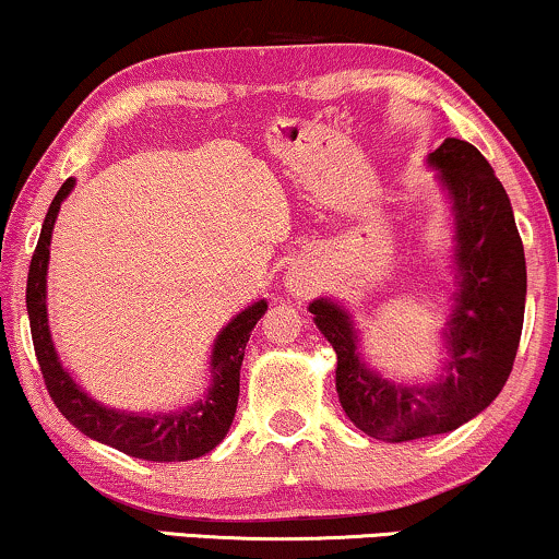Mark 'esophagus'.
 <instances>
[{"instance_id": "obj_1", "label": "esophagus", "mask_w": 559, "mask_h": 559, "mask_svg": "<svg viewBox=\"0 0 559 559\" xmlns=\"http://www.w3.org/2000/svg\"><path fill=\"white\" fill-rule=\"evenodd\" d=\"M310 285H312V280L305 266H293V270L287 272V289L293 295H305L310 289Z\"/></svg>"}]
</instances>
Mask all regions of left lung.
Masks as SVG:
<instances>
[{
    "label": "left lung",
    "mask_w": 559,
    "mask_h": 559,
    "mask_svg": "<svg viewBox=\"0 0 559 559\" xmlns=\"http://www.w3.org/2000/svg\"><path fill=\"white\" fill-rule=\"evenodd\" d=\"M453 198L455 264L461 289L448 323L445 377L430 386H404L366 369L346 310L310 302L320 333L338 356L335 389L358 430L404 442L450 432L484 412L507 384L524 325L526 264L509 195L473 144L448 136L430 152Z\"/></svg>",
    "instance_id": "8db88e82"
}]
</instances>
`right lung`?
<instances>
[{
    "instance_id": "obj_1",
    "label": "right lung",
    "mask_w": 559,
    "mask_h": 559,
    "mask_svg": "<svg viewBox=\"0 0 559 559\" xmlns=\"http://www.w3.org/2000/svg\"><path fill=\"white\" fill-rule=\"evenodd\" d=\"M73 182V178H68L60 186L58 195L52 198L27 274L29 331H33V346L45 379V389H48L52 402L63 412L68 423L79 427L88 438L104 442V445H111L121 450V453L155 463L201 457L226 438L228 427L234 423L236 404H239L243 348H247V341L251 331H254L257 320L266 312V302H254L221 331L211 356L213 379L209 394L195 404H190L188 409L173 412V415L140 417L96 404L88 394H83V389L75 386V381L60 366L48 331V308H45V274H48L52 226H56L60 203L71 193Z\"/></svg>"
}]
</instances>
